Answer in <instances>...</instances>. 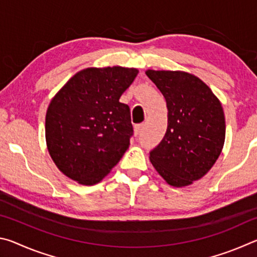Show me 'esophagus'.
Returning a JSON list of instances; mask_svg holds the SVG:
<instances>
[{"label": "esophagus", "instance_id": "34e87169", "mask_svg": "<svg viewBox=\"0 0 257 257\" xmlns=\"http://www.w3.org/2000/svg\"><path fill=\"white\" fill-rule=\"evenodd\" d=\"M143 128H144V124H143V123H139V124H136V125H135V128H134L135 135H136V136H137V135H139V133L142 132Z\"/></svg>", "mask_w": 257, "mask_h": 257}]
</instances>
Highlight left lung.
<instances>
[{"label": "left lung", "mask_w": 257, "mask_h": 257, "mask_svg": "<svg viewBox=\"0 0 257 257\" xmlns=\"http://www.w3.org/2000/svg\"><path fill=\"white\" fill-rule=\"evenodd\" d=\"M167 101L168 128L150 160L173 187H185L210 171L223 149L222 105L205 82L184 71L147 70Z\"/></svg>", "instance_id": "8db88e82"}]
</instances>
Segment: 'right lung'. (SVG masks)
I'll list each match as a JSON object with an SVG mask.
<instances>
[{"instance_id":"1","label":"right lung","mask_w":257,"mask_h":257,"mask_svg":"<svg viewBox=\"0 0 257 257\" xmlns=\"http://www.w3.org/2000/svg\"><path fill=\"white\" fill-rule=\"evenodd\" d=\"M135 68H87L52 98L45 119L47 150L59 170L81 185L101 181L128 150L134 129L120 96Z\"/></svg>"}]
</instances>
